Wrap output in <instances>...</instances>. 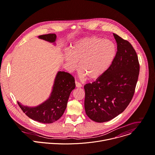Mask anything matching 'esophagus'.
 Here are the masks:
<instances>
[{"instance_id":"obj_1","label":"esophagus","mask_w":155,"mask_h":155,"mask_svg":"<svg viewBox=\"0 0 155 155\" xmlns=\"http://www.w3.org/2000/svg\"><path fill=\"white\" fill-rule=\"evenodd\" d=\"M75 85H76L77 88H81L82 86L81 83H80L79 82H78L77 81H75Z\"/></svg>"}]
</instances>
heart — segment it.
Returning a JSON list of instances; mask_svg holds the SVG:
<instances>
[{"label": "heart", "mask_w": 155, "mask_h": 155, "mask_svg": "<svg viewBox=\"0 0 155 155\" xmlns=\"http://www.w3.org/2000/svg\"><path fill=\"white\" fill-rule=\"evenodd\" d=\"M117 54L113 42L96 36L79 40L64 54V60L70 71L80 67L81 77L96 79L103 75L113 63Z\"/></svg>", "instance_id": "heart-1"}]
</instances>
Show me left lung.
<instances>
[{"mask_svg": "<svg viewBox=\"0 0 155 155\" xmlns=\"http://www.w3.org/2000/svg\"><path fill=\"white\" fill-rule=\"evenodd\" d=\"M113 35L117 46L113 63L95 81L84 86L85 112L96 122L109 121L126 109L134 94L140 72L138 56L132 45Z\"/></svg>", "mask_w": 155, "mask_h": 155, "instance_id": "8db88e82", "label": "left lung"}]
</instances>
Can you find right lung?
Here are the masks:
<instances>
[{"label":"right lung","instance_id":"add662e5","mask_svg":"<svg viewBox=\"0 0 155 155\" xmlns=\"http://www.w3.org/2000/svg\"><path fill=\"white\" fill-rule=\"evenodd\" d=\"M39 39L55 44L56 35L48 34L40 35ZM75 88V79L72 75L59 71L55 76L52 92L48 99L36 107L18 104L25 114L30 119L44 124L52 123L61 117L67 107L70 93Z\"/></svg>","mask_w":155,"mask_h":155}]
</instances>
